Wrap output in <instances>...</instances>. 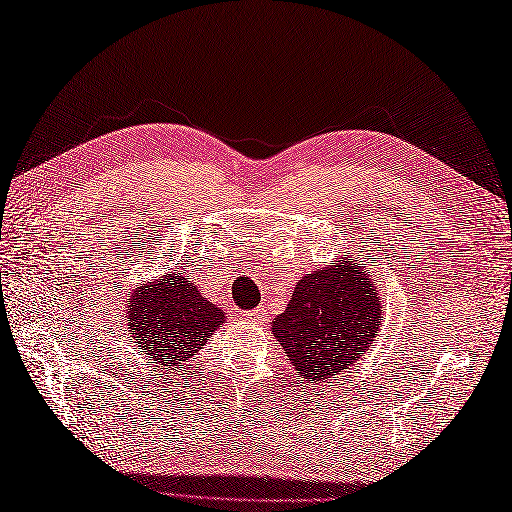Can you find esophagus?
I'll return each instance as SVG.
<instances>
[{
    "instance_id": "obj_1",
    "label": "esophagus",
    "mask_w": 512,
    "mask_h": 512,
    "mask_svg": "<svg viewBox=\"0 0 512 512\" xmlns=\"http://www.w3.org/2000/svg\"><path fill=\"white\" fill-rule=\"evenodd\" d=\"M246 321H250V323H266V321H268V312H266L264 308L250 310V312L246 314Z\"/></svg>"
}]
</instances>
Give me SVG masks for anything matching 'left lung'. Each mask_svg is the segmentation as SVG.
<instances>
[{
	"instance_id": "8db88e82",
	"label": "left lung",
	"mask_w": 512,
	"mask_h": 512,
	"mask_svg": "<svg viewBox=\"0 0 512 512\" xmlns=\"http://www.w3.org/2000/svg\"><path fill=\"white\" fill-rule=\"evenodd\" d=\"M378 328L380 292L365 266L354 262L303 277L284 314L273 321L275 339L297 374L317 383L339 378L354 365Z\"/></svg>"
}]
</instances>
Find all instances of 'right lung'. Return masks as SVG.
I'll return each mask as SVG.
<instances>
[{
	"label": "right lung",
	"instance_id": "obj_1",
	"mask_svg": "<svg viewBox=\"0 0 512 512\" xmlns=\"http://www.w3.org/2000/svg\"><path fill=\"white\" fill-rule=\"evenodd\" d=\"M127 317L138 350L165 372L200 352L211 332L224 323V312L206 301L182 273L140 286Z\"/></svg>",
	"mask_w": 512,
	"mask_h": 512
}]
</instances>
